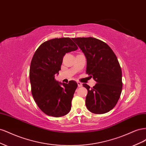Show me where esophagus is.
Here are the masks:
<instances>
[{"label":"esophagus","mask_w":146,"mask_h":146,"mask_svg":"<svg viewBox=\"0 0 146 146\" xmlns=\"http://www.w3.org/2000/svg\"><path fill=\"white\" fill-rule=\"evenodd\" d=\"M77 85H78V87H82L83 86L82 83L81 82H77Z\"/></svg>","instance_id":"obj_1"}]
</instances>
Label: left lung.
I'll list each match as a JSON object with an SVG mask.
<instances>
[{
	"instance_id": "obj_1",
	"label": "left lung",
	"mask_w": 146,
	"mask_h": 146,
	"mask_svg": "<svg viewBox=\"0 0 146 146\" xmlns=\"http://www.w3.org/2000/svg\"><path fill=\"white\" fill-rule=\"evenodd\" d=\"M72 40L86 58V73L97 82L92 88L84 83L88 90L86 106L94 114H104L116 105L122 88V70L117 57L110 46L92 37Z\"/></svg>"
}]
</instances>
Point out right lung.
<instances>
[{
  "mask_svg": "<svg viewBox=\"0 0 146 146\" xmlns=\"http://www.w3.org/2000/svg\"><path fill=\"white\" fill-rule=\"evenodd\" d=\"M69 38L50 39L35 52L30 67V82L33 98L38 107L48 116L56 117L67 114L77 88L76 81L68 84L55 79L66 53L77 50Z\"/></svg>",
  "mask_w": 146,
  "mask_h": 146,
  "instance_id": "1",
  "label": "right lung"
}]
</instances>
